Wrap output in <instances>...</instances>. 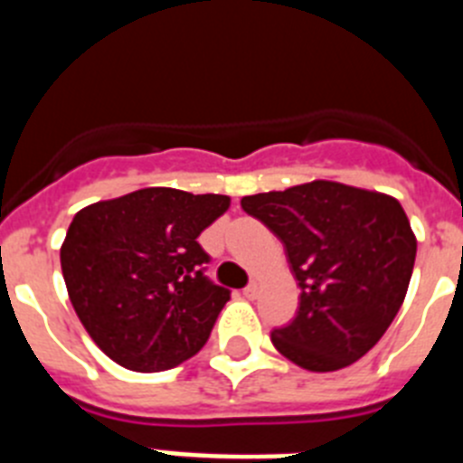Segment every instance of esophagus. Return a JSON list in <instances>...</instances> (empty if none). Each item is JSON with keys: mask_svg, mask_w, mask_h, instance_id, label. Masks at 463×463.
I'll return each instance as SVG.
<instances>
[{"mask_svg": "<svg viewBox=\"0 0 463 463\" xmlns=\"http://www.w3.org/2000/svg\"><path fill=\"white\" fill-rule=\"evenodd\" d=\"M257 292H260V285H257L255 280H252L250 285H248V288L243 289V294H245V297H248V298H255Z\"/></svg>", "mask_w": 463, "mask_h": 463, "instance_id": "esophagus-1", "label": "esophagus"}]
</instances>
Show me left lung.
<instances>
[{"instance_id":"obj_1","label":"left lung","mask_w":463,"mask_h":463,"mask_svg":"<svg viewBox=\"0 0 463 463\" xmlns=\"http://www.w3.org/2000/svg\"><path fill=\"white\" fill-rule=\"evenodd\" d=\"M282 241L301 304L271 331L282 357L313 373L362 359L399 313L417 239L394 196L336 181H310L241 199Z\"/></svg>"}]
</instances>
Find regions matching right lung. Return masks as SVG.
<instances>
[{"instance_id": "1", "label": "right lung", "mask_w": 463, "mask_h": 463, "mask_svg": "<svg viewBox=\"0 0 463 463\" xmlns=\"http://www.w3.org/2000/svg\"><path fill=\"white\" fill-rule=\"evenodd\" d=\"M227 194L146 187L90 203L60 248L71 306L97 347L122 369L157 373L194 357L229 289L203 276L199 234Z\"/></svg>"}]
</instances>
